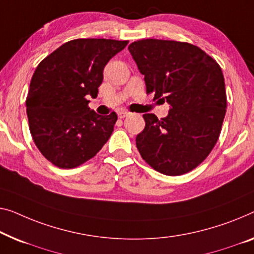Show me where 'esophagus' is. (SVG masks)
<instances>
[{
	"label": "esophagus",
	"mask_w": 254,
	"mask_h": 254,
	"mask_svg": "<svg viewBox=\"0 0 254 254\" xmlns=\"http://www.w3.org/2000/svg\"><path fill=\"white\" fill-rule=\"evenodd\" d=\"M128 114H130V113L127 112V111H120V112H117V115H119L120 119H124V117L128 116Z\"/></svg>",
	"instance_id": "obj_1"
}]
</instances>
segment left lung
I'll list each match as a JSON object with an SVG mask.
<instances>
[{"mask_svg":"<svg viewBox=\"0 0 254 254\" xmlns=\"http://www.w3.org/2000/svg\"><path fill=\"white\" fill-rule=\"evenodd\" d=\"M127 49L147 93L170 105L164 119L143 114L146 126L135 138L139 153L163 175H185L205 160L221 132L227 108L221 68L186 42L147 39Z\"/></svg>","mask_w":254,"mask_h":254,"instance_id":"left-lung-1","label":"left lung"}]
</instances>
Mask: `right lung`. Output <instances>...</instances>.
<instances>
[{
	"label": "right lung",
	"instance_id": "add662e5",
	"mask_svg": "<svg viewBox=\"0 0 254 254\" xmlns=\"http://www.w3.org/2000/svg\"><path fill=\"white\" fill-rule=\"evenodd\" d=\"M128 41L77 39L39 64L26 99L29 131L43 156L60 169L92 158L111 137L116 113L101 116L86 99L96 98L104 68Z\"/></svg>",
	"mask_w": 254,
	"mask_h": 254
}]
</instances>
